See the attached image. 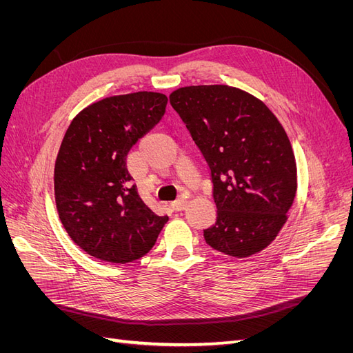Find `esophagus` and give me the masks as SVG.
<instances>
[{"label":"esophagus","instance_id":"1","mask_svg":"<svg viewBox=\"0 0 353 353\" xmlns=\"http://www.w3.org/2000/svg\"><path fill=\"white\" fill-rule=\"evenodd\" d=\"M185 206H187V201H185V200H178V201H174V203H172V209L176 210V212L184 210Z\"/></svg>","mask_w":353,"mask_h":353}]
</instances>
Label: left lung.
I'll list each match as a JSON object with an SVG mask.
<instances>
[{
  "label": "left lung",
  "mask_w": 353,
  "mask_h": 353,
  "mask_svg": "<svg viewBox=\"0 0 353 353\" xmlns=\"http://www.w3.org/2000/svg\"><path fill=\"white\" fill-rule=\"evenodd\" d=\"M210 169L215 225L206 243L249 258L275 240L297 190V168L283 125L265 103L230 85H191L169 95Z\"/></svg>",
  "instance_id": "obj_1"
}]
</instances>
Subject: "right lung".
I'll return each instance as SVG.
<instances>
[{
    "label": "right lung",
    "mask_w": 353,
    "mask_h": 353,
    "mask_svg": "<svg viewBox=\"0 0 353 353\" xmlns=\"http://www.w3.org/2000/svg\"><path fill=\"white\" fill-rule=\"evenodd\" d=\"M166 104L160 92L113 95L81 110L63 137L54 166L59 218L94 258L140 259L168 222L144 205L126 169L131 147L162 119Z\"/></svg>",
    "instance_id": "1"
}]
</instances>
